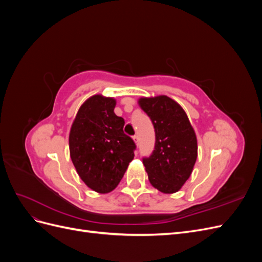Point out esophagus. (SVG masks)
<instances>
[{"mask_svg": "<svg viewBox=\"0 0 262 262\" xmlns=\"http://www.w3.org/2000/svg\"><path fill=\"white\" fill-rule=\"evenodd\" d=\"M132 139L134 142H136V144H139V136H133Z\"/></svg>", "mask_w": 262, "mask_h": 262, "instance_id": "obj_1", "label": "esophagus"}]
</instances>
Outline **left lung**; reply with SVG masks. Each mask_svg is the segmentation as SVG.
Here are the masks:
<instances>
[{
    "instance_id": "obj_1",
    "label": "left lung",
    "mask_w": 262,
    "mask_h": 262,
    "mask_svg": "<svg viewBox=\"0 0 262 262\" xmlns=\"http://www.w3.org/2000/svg\"><path fill=\"white\" fill-rule=\"evenodd\" d=\"M155 130L153 153L143 158L148 180L164 193H175L184 186L198 156L194 130L181 106L162 95L139 99Z\"/></svg>"
}]
</instances>
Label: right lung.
<instances>
[{
	"label": "right lung",
	"instance_id": "obj_1",
	"mask_svg": "<svg viewBox=\"0 0 262 262\" xmlns=\"http://www.w3.org/2000/svg\"><path fill=\"white\" fill-rule=\"evenodd\" d=\"M115 107L112 97H90L78 109L69 137L70 156L78 176L99 193L118 186L137 147L124 134V120L115 114Z\"/></svg>",
	"mask_w": 262,
	"mask_h": 262
}]
</instances>
